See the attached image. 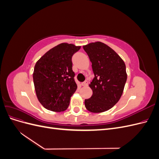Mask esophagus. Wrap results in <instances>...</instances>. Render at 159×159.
Segmentation results:
<instances>
[{
	"instance_id": "1",
	"label": "esophagus",
	"mask_w": 159,
	"mask_h": 159,
	"mask_svg": "<svg viewBox=\"0 0 159 159\" xmlns=\"http://www.w3.org/2000/svg\"><path fill=\"white\" fill-rule=\"evenodd\" d=\"M88 81H85L84 82H82V83H81V85H82V86H88Z\"/></svg>"
}]
</instances>
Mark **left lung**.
<instances>
[{"instance_id": "1", "label": "left lung", "mask_w": 159, "mask_h": 159, "mask_svg": "<svg viewBox=\"0 0 159 159\" xmlns=\"http://www.w3.org/2000/svg\"><path fill=\"white\" fill-rule=\"evenodd\" d=\"M91 62L95 78L89 84L93 95L85 99V106L92 113L112 108L123 94L127 81L123 60L109 46L101 42L83 46Z\"/></svg>"}]
</instances>
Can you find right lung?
<instances>
[{
  "mask_svg": "<svg viewBox=\"0 0 159 159\" xmlns=\"http://www.w3.org/2000/svg\"><path fill=\"white\" fill-rule=\"evenodd\" d=\"M81 46L61 43L48 51L34 66L33 81L36 96L43 107L56 112L68 107L77 89L71 57Z\"/></svg>",
  "mask_w": 159,
  "mask_h": 159,
  "instance_id": "obj_1",
  "label": "right lung"
}]
</instances>
